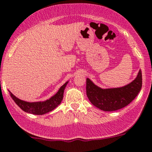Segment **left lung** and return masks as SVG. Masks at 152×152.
Returning a JSON list of instances; mask_svg holds the SVG:
<instances>
[{
    "label": "left lung",
    "mask_w": 152,
    "mask_h": 152,
    "mask_svg": "<svg viewBox=\"0 0 152 152\" xmlns=\"http://www.w3.org/2000/svg\"><path fill=\"white\" fill-rule=\"evenodd\" d=\"M142 86L141 69L132 83L122 87L102 89L87 78L86 92L90 102L96 107L107 112L115 111L127 106L134 99Z\"/></svg>",
    "instance_id": "obj_1"
}]
</instances>
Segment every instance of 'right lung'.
<instances>
[{"instance_id": "add662e5", "label": "right lung", "mask_w": 152, "mask_h": 152, "mask_svg": "<svg viewBox=\"0 0 152 152\" xmlns=\"http://www.w3.org/2000/svg\"><path fill=\"white\" fill-rule=\"evenodd\" d=\"M67 83H68V82L64 84L59 89L58 92L54 96H53L49 99H47V100L44 102H28L21 100V99L16 97L10 91H9V92H10V97L16 103V104L23 111L30 114H33V115H42L48 113V112H51L52 110L56 108L61 103L62 99H63L64 90H65V88Z\"/></svg>"}]
</instances>
